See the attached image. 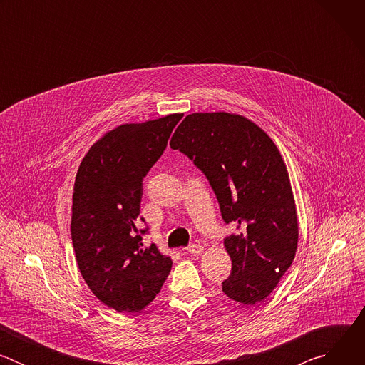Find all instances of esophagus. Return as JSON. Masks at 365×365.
I'll return each mask as SVG.
<instances>
[{
	"instance_id": "esophagus-1",
	"label": "esophagus",
	"mask_w": 365,
	"mask_h": 365,
	"mask_svg": "<svg viewBox=\"0 0 365 365\" xmlns=\"http://www.w3.org/2000/svg\"><path fill=\"white\" fill-rule=\"evenodd\" d=\"M186 251H187L189 254H193V255H199V254L203 251V247H202L200 244H190V245L186 248Z\"/></svg>"
}]
</instances>
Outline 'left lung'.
Returning a JSON list of instances; mask_svg holds the SVG:
<instances>
[{
    "label": "left lung",
    "instance_id": "left-lung-1",
    "mask_svg": "<svg viewBox=\"0 0 365 365\" xmlns=\"http://www.w3.org/2000/svg\"><path fill=\"white\" fill-rule=\"evenodd\" d=\"M170 147L206 176L222 220L237 234L224 240L232 270L222 292L242 304L264 300L297 250V215L289 173L273 140L252 121L228 113L187 115Z\"/></svg>",
    "mask_w": 365,
    "mask_h": 365
}]
</instances>
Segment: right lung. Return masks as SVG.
Wrapping results in <instances>:
<instances>
[{"label":"right lung","instance_id":"right-lung-1","mask_svg":"<svg viewBox=\"0 0 365 365\" xmlns=\"http://www.w3.org/2000/svg\"><path fill=\"white\" fill-rule=\"evenodd\" d=\"M182 117L117 127L89 148L76 173L71 234L78 267L92 293L118 312L144 309L172 269L155 244L143 245L148 228H138V215L143 178Z\"/></svg>","mask_w":365,"mask_h":365}]
</instances>
